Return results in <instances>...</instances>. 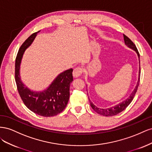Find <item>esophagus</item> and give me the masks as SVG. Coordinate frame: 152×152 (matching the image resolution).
Here are the masks:
<instances>
[{"label":"esophagus","mask_w":152,"mask_h":152,"mask_svg":"<svg viewBox=\"0 0 152 152\" xmlns=\"http://www.w3.org/2000/svg\"><path fill=\"white\" fill-rule=\"evenodd\" d=\"M82 68L80 67L75 68L73 72V76L74 77H79L82 75Z\"/></svg>","instance_id":"obj_1"}]
</instances>
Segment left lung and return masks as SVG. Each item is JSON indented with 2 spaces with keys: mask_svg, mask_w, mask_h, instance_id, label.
<instances>
[{
  "mask_svg": "<svg viewBox=\"0 0 152 152\" xmlns=\"http://www.w3.org/2000/svg\"><path fill=\"white\" fill-rule=\"evenodd\" d=\"M124 41H125V44L127 45V46L129 48L132 49L133 50H134L136 52L137 56H138V58H139V60H140V54H139L138 50H137V48L135 45V44L133 43L132 41L129 38L127 37L124 34ZM140 79V74H139L138 81H137V85L136 86V88L134 89V91H132V93L131 94V96H129V98H128L126 100L124 101L123 102L119 103V104H118L115 106H114V107H112L111 108H105V109L99 108L98 107H96V106L92 103V102H90V100H89V102H90V104H91L92 108H93L94 110V111L96 113H98V114L102 115H103V116H107V117L116 115L118 114L119 113L122 112L123 110H125L128 107L129 104L131 103L133 98H134V96H135L136 92H137V88H138Z\"/></svg>",
  "mask_w": 152,
  "mask_h": 152,
  "instance_id": "8db88e82",
  "label": "left lung"
}]
</instances>
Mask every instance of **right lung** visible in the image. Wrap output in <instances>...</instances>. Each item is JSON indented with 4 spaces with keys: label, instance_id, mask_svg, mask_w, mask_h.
Returning <instances> with one entry per match:
<instances>
[{
    "label": "right lung",
    "instance_id": "add662e5",
    "mask_svg": "<svg viewBox=\"0 0 152 152\" xmlns=\"http://www.w3.org/2000/svg\"><path fill=\"white\" fill-rule=\"evenodd\" d=\"M40 31L31 34L21 45L15 61V80L20 97L26 107L43 117H53L61 113L66 107L70 97V86L73 81V69L60 73L47 90L40 93L31 91L22 83L20 66L25 49L29 47Z\"/></svg>",
    "mask_w": 152,
    "mask_h": 152
}]
</instances>
